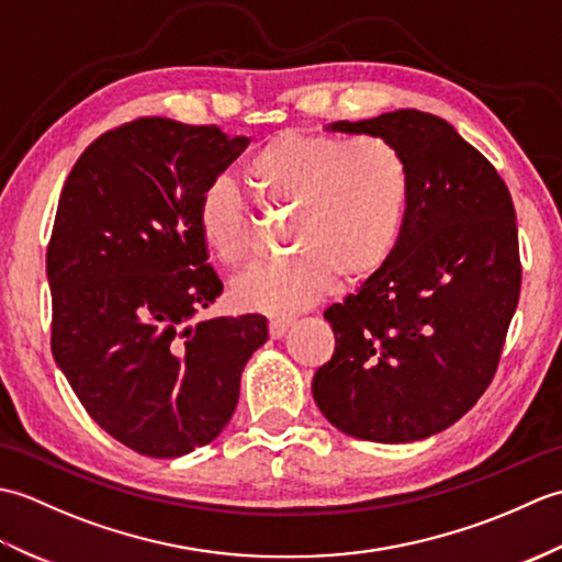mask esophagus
<instances>
[{"mask_svg":"<svg viewBox=\"0 0 562 562\" xmlns=\"http://www.w3.org/2000/svg\"><path fill=\"white\" fill-rule=\"evenodd\" d=\"M290 326H292V318H270V324H268L270 338H274V340L284 338V336H288Z\"/></svg>","mask_w":562,"mask_h":562,"instance_id":"obj_1","label":"esophagus"}]
</instances>
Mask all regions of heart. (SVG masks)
<instances>
[{
  "mask_svg": "<svg viewBox=\"0 0 562 562\" xmlns=\"http://www.w3.org/2000/svg\"><path fill=\"white\" fill-rule=\"evenodd\" d=\"M246 178L266 207H290L284 241L296 248L270 268L238 278L232 300L250 312L292 314L348 282L372 278L396 254L411 207V166L379 137L282 130L250 154ZM198 229L226 266H248L260 226L224 178L198 198Z\"/></svg>",
  "mask_w": 562,
  "mask_h": 562,
  "instance_id": "1",
  "label": "heart"
}]
</instances>
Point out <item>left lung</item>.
I'll return each instance as SVG.
<instances>
[{
    "label": "left lung",
    "instance_id": "obj_1",
    "mask_svg": "<svg viewBox=\"0 0 562 562\" xmlns=\"http://www.w3.org/2000/svg\"><path fill=\"white\" fill-rule=\"evenodd\" d=\"M328 130L396 145L413 190L396 254L326 308L336 352L314 374V401L350 437L425 439L469 413L497 372L521 290L515 205L495 166L432 113Z\"/></svg>",
    "mask_w": 562,
    "mask_h": 562
}]
</instances>
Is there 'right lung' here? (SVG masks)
Wrapping results in <instances>:
<instances>
[{"instance_id":"add662e5","label":"right lung","mask_w":562,"mask_h":562,"mask_svg":"<svg viewBox=\"0 0 562 562\" xmlns=\"http://www.w3.org/2000/svg\"><path fill=\"white\" fill-rule=\"evenodd\" d=\"M246 147L217 125L137 117L93 139L59 193L53 357L93 420L145 457L210 445L268 340L260 314L193 321L222 294L198 198Z\"/></svg>"}]
</instances>
